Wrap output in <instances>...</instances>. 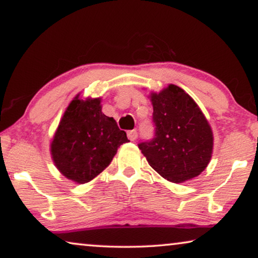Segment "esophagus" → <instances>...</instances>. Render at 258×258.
Segmentation results:
<instances>
[{
	"instance_id": "34e87169",
	"label": "esophagus",
	"mask_w": 258,
	"mask_h": 258,
	"mask_svg": "<svg viewBox=\"0 0 258 258\" xmlns=\"http://www.w3.org/2000/svg\"><path fill=\"white\" fill-rule=\"evenodd\" d=\"M127 138L131 141H134L138 138V132L137 130H131L127 132Z\"/></svg>"
}]
</instances>
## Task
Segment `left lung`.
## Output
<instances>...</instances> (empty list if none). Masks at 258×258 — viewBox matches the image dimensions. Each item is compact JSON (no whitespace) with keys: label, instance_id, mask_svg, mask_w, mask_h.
Returning <instances> with one entry per match:
<instances>
[{"label":"left lung","instance_id":"left-lung-1","mask_svg":"<svg viewBox=\"0 0 258 258\" xmlns=\"http://www.w3.org/2000/svg\"><path fill=\"white\" fill-rule=\"evenodd\" d=\"M155 132L138 147L151 167L170 182L182 183L201 174L213 151L209 121L183 89L175 84L151 95Z\"/></svg>","mask_w":258,"mask_h":258}]
</instances>
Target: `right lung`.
Here are the masks:
<instances>
[{"label":"right lung","instance_id":"right-lung-1","mask_svg":"<svg viewBox=\"0 0 258 258\" xmlns=\"http://www.w3.org/2000/svg\"><path fill=\"white\" fill-rule=\"evenodd\" d=\"M128 141L116 120L102 112L101 98L83 101L78 95L57 126L51 154L61 174L83 184L101 174Z\"/></svg>","mask_w":258,"mask_h":258}]
</instances>
